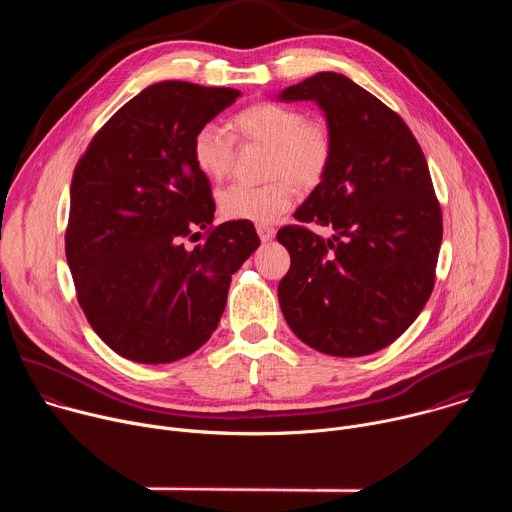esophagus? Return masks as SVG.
<instances>
[{"mask_svg": "<svg viewBox=\"0 0 512 512\" xmlns=\"http://www.w3.org/2000/svg\"><path fill=\"white\" fill-rule=\"evenodd\" d=\"M257 235H259L261 243H269L275 237V229L271 225H259L257 227Z\"/></svg>", "mask_w": 512, "mask_h": 512, "instance_id": "1", "label": "esophagus"}]
</instances>
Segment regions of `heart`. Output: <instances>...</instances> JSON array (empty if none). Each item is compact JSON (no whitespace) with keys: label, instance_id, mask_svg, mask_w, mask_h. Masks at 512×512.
<instances>
[{"label":"heart","instance_id":"obj_1","mask_svg":"<svg viewBox=\"0 0 512 512\" xmlns=\"http://www.w3.org/2000/svg\"><path fill=\"white\" fill-rule=\"evenodd\" d=\"M235 133L269 148L263 186L233 184L218 194V208L231 221L273 223L294 202V180L314 186L326 174L332 160V133L326 123L283 103L261 101L231 119ZM192 160L198 172L210 180H223L233 164V137L218 125L206 123L192 137Z\"/></svg>","mask_w":512,"mask_h":512}]
</instances>
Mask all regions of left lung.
Returning <instances> with one entry per match:
<instances>
[{
    "instance_id": "8db88e82",
    "label": "left lung",
    "mask_w": 512,
    "mask_h": 512,
    "mask_svg": "<svg viewBox=\"0 0 512 512\" xmlns=\"http://www.w3.org/2000/svg\"><path fill=\"white\" fill-rule=\"evenodd\" d=\"M277 101H314L332 133L330 166L294 216L334 235L279 229L291 257L277 287L283 318L318 352L373 354L415 322L433 289L442 210L425 156L395 111L338 72Z\"/></svg>"
}]
</instances>
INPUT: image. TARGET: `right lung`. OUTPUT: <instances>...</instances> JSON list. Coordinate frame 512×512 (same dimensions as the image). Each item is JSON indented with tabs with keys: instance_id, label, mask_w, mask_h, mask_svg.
Returning <instances> with one entry per match:
<instances>
[{
	"instance_id": "obj_1",
	"label": "right lung",
	"mask_w": 512,
	"mask_h": 512,
	"mask_svg": "<svg viewBox=\"0 0 512 512\" xmlns=\"http://www.w3.org/2000/svg\"><path fill=\"white\" fill-rule=\"evenodd\" d=\"M239 97L182 81L143 89L72 176L66 261L89 324L123 358L166 364L198 350L221 322L231 275L259 247L253 223L212 229L210 182L190 150ZM194 230L207 241L186 250Z\"/></svg>"
}]
</instances>
